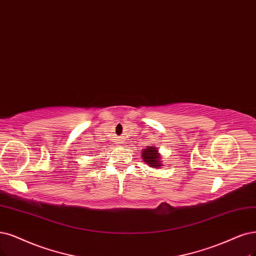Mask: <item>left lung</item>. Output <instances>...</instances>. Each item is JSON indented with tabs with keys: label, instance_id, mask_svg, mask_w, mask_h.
I'll list each match as a JSON object with an SVG mask.
<instances>
[{
	"label": "left lung",
	"instance_id": "8db88e82",
	"mask_svg": "<svg viewBox=\"0 0 256 256\" xmlns=\"http://www.w3.org/2000/svg\"><path fill=\"white\" fill-rule=\"evenodd\" d=\"M144 162L150 164L152 168H159L162 166V164H160V156L158 154V150L155 146H150L144 150V153L141 154Z\"/></svg>",
	"mask_w": 256,
	"mask_h": 256
}]
</instances>
